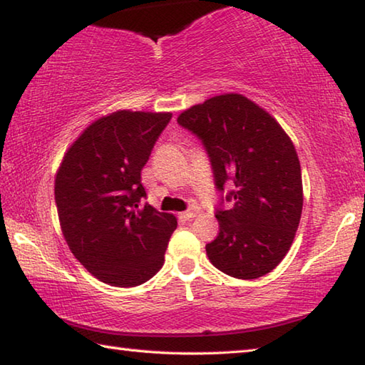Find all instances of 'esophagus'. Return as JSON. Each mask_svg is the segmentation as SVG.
<instances>
[{
  "instance_id": "1",
  "label": "esophagus",
  "mask_w": 365,
  "mask_h": 365,
  "mask_svg": "<svg viewBox=\"0 0 365 365\" xmlns=\"http://www.w3.org/2000/svg\"><path fill=\"white\" fill-rule=\"evenodd\" d=\"M178 215H180V219L188 220V219H193V217H195V215H196V211H195V209H190V211L180 212V214H178Z\"/></svg>"
}]
</instances>
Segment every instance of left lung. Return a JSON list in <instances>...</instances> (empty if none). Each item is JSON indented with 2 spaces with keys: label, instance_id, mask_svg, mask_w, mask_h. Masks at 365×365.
<instances>
[{
  "label": "left lung",
  "instance_id": "1",
  "mask_svg": "<svg viewBox=\"0 0 365 365\" xmlns=\"http://www.w3.org/2000/svg\"><path fill=\"white\" fill-rule=\"evenodd\" d=\"M205 145L215 187L230 207H219V235L206 245L209 261L242 280L274 270L292 248L302 212L298 154L280 123L255 101L225 93L177 117ZM224 202V197H222Z\"/></svg>",
  "mask_w": 365,
  "mask_h": 365
}]
</instances>
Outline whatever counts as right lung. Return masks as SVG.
Returning <instances> with one entry per match:
<instances>
[{
	"label": "right lung",
	"instance_id": "1",
	"mask_svg": "<svg viewBox=\"0 0 365 365\" xmlns=\"http://www.w3.org/2000/svg\"><path fill=\"white\" fill-rule=\"evenodd\" d=\"M170 113L115 110L90 123L64 154L54 197L72 255L108 285H141L163 267L175 215L140 206L141 169Z\"/></svg>",
	"mask_w": 365,
	"mask_h": 365
}]
</instances>
